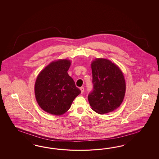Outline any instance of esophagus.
<instances>
[{"instance_id":"esophagus-1","label":"esophagus","mask_w":159,"mask_h":159,"mask_svg":"<svg viewBox=\"0 0 159 159\" xmlns=\"http://www.w3.org/2000/svg\"><path fill=\"white\" fill-rule=\"evenodd\" d=\"M80 90H81V93H83L84 90V87H81L80 88Z\"/></svg>"}]
</instances>
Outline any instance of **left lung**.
<instances>
[{
  "label": "left lung",
  "instance_id": "left-lung-1",
  "mask_svg": "<svg viewBox=\"0 0 159 159\" xmlns=\"http://www.w3.org/2000/svg\"><path fill=\"white\" fill-rule=\"evenodd\" d=\"M93 89L88 100L92 109L104 114L120 106L125 96L126 85L120 69L110 61L96 59L92 63Z\"/></svg>",
  "mask_w": 159,
  "mask_h": 159
}]
</instances>
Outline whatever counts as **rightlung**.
<instances>
[{"label": "right lung", "mask_w": 159, "mask_h": 159, "mask_svg": "<svg viewBox=\"0 0 159 159\" xmlns=\"http://www.w3.org/2000/svg\"><path fill=\"white\" fill-rule=\"evenodd\" d=\"M70 61L61 59L51 63L39 73L35 83V95L39 107L49 114L61 116L70 108L80 94L67 70Z\"/></svg>", "instance_id": "1"}]
</instances>
